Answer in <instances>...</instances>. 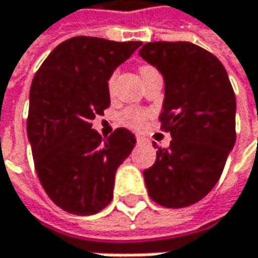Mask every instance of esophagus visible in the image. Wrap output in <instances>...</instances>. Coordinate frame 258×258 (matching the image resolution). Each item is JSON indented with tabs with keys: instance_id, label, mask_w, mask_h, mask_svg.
Listing matches in <instances>:
<instances>
[{
	"instance_id": "obj_1",
	"label": "esophagus",
	"mask_w": 258,
	"mask_h": 258,
	"mask_svg": "<svg viewBox=\"0 0 258 258\" xmlns=\"http://www.w3.org/2000/svg\"><path fill=\"white\" fill-rule=\"evenodd\" d=\"M136 139H137V143H146V139L142 137V136H137Z\"/></svg>"
}]
</instances>
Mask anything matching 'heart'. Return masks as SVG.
<instances>
[{"instance_id": "1", "label": "heart", "mask_w": 258, "mask_h": 258, "mask_svg": "<svg viewBox=\"0 0 258 258\" xmlns=\"http://www.w3.org/2000/svg\"><path fill=\"white\" fill-rule=\"evenodd\" d=\"M152 67L149 66H143L140 67V73L146 72V70H151ZM115 80H116V72H113L109 79H107V92L109 94H113V88H115ZM148 112L142 110V109H136V107H130L125 109L122 113H121V122L124 125H127L130 128H140L145 125V122L148 121Z\"/></svg>"}]
</instances>
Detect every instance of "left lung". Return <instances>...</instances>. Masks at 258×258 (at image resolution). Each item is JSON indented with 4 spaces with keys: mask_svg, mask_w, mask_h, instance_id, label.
Here are the masks:
<instances>
[{
    "mask_svg": "<svg viewBox=\"0 0 258 258\" xmlns=\"http://www.w3.org/2000/svg\"><path fill=\"white\" fill-rule=\"evenodd\" d=\"M139 55L164 78L160 122L172 136L143 172L148 194L164 208H186L208 196L224 170L236 142L234 91L220 59L197 44L152 41Z\"/></svg>",
    "mask_w": 258,
    "mask_h": 258,
    "instance_id": "obj_1",
    "label": "left lung"
}]
</instances>
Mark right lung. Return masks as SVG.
Wrapping results in <instances>:
<instances>
[{
	"label": "right lung",
	"mask_w": 258,
	"mask_h": 258,
	"mask_svg": "<svg viewBox=\"0 0 258 258\" xmlns=\"http://www.w3.org/2000/svg\"><path fill=\"white\" fill-rule=\"evenodd\" d=\"M142 41L79 35L58 44L32 79L26 133L34 166L50 200L73 215H94L113 199L115 173L134 148V134L107 139L92 119L110 106L107 79Z\"/></svg>",
	"instance_id": "right-lung-1"
}]
</instances>
